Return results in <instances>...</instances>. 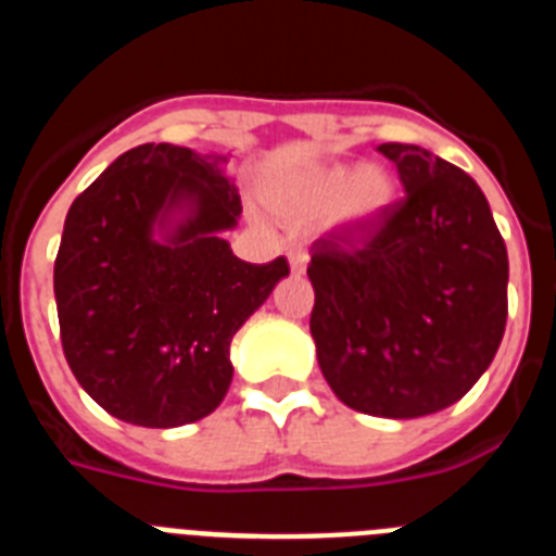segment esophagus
Listing matches in <instances>:
<instances>
[{
  "mask_svg": "<svg viewBox=\"0 0 556 556\" xmlns=\"http://www.w3.org/2000/svg\"><path fill=\"white\" fill-rule=\"evenodd\" d=\"M306 264H309V255L303 253V250H292L289 253V267H292V273H303Z\"/></svg>",
  "mask_w": 556,
  "mask_h": 556,
  "instance_id": "1",
  "label": "esophagus"
}]
</instances>
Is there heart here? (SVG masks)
<instances>
[{
	"instance_id": "obj_1",
	"label": "heart",
	"mask_w": 556,
	"mask_h": 556,
	"mask_svg": "<svg viewBox=\"0 0 556 556\" xmlns=\"http://www.w3.org/2000/svg\"><path fill=\"white\" fill-rule=\"evenodd\" d=\"M396 182L377 165L334 163L312 168L275 188V207L289 219H334L345 227H368L393 205Z\"/></svg>"
}]
</instances>
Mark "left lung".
Returning <instances> with one entry per match:
<instances>
[{"mask_svg":"<svg viewBox=\"0 0 556 556\" xmlns=\"http://www.w3.org/2000/svg\"><path fill=\"white\" fill-rule=\"evenodd\" d=\"M405 199L363 241L312 244L309 329L343 405L419 419L458 402L506 329L509 258L478 182L421 146L382 142Z\"/></svg>","mask_w":556,"mask_h":556,"instance_id":"obj_1","label":"left lung"}]
</instances>
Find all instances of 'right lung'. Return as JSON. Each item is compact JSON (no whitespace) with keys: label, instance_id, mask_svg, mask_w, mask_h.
Wrapping results in <instances>:
<instances>
[{"label":"right lung","instance_id":"right-lung-1","mask_svg":"<svg viewBox=\"0 0 556 556\" xmlns=\"http://www.w3.org/2000/svg\"><path fill=\"white\" fill-rule=\"evenodd\" d=\"M225 154L170 142L126 151L73 202L55 255L61 345L80 388L115 419H205L232 379L230 340L287 278V258L247 264Z\"/></svg>","mask_w":556,"mask_h":556}]
</instances>
